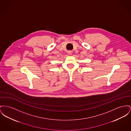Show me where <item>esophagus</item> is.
I'll use <instances>...</instances> for the list:
<instances>
[{
	"instance_id": "esophagus-1",
	"label": "esophagus",
	"mask_w": 131,
	"mask_h": 131,
	"mask_svg": "<svg viewBox=\"0 0 131 131\" xmlns=\"http://www.w3.org/2000/svg\"><path fill=\"white\" fill-rule=\"evenodd\" d=\"M68 54H69V55H71L72 54V52L71 51H69L68 52Z\"/></svg>"
}]
</instances>
